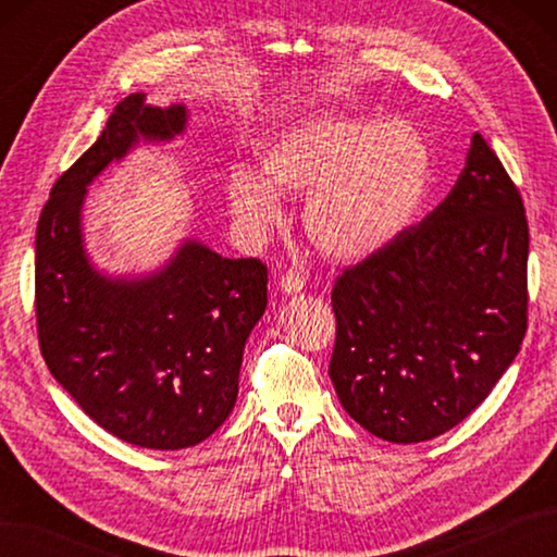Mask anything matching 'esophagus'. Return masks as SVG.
<instances>
[{
	"label": "esophagus",
	"instance_id": "1",
	"mask_svg": "<svg viewBox=\"0 0 557 557\" xmlns=\"http://www.w3.org/2000/svg\"><path fill=\"white\" fill-rule=\"evenodd\" d=\"M280 289L285 292V294H297V292L304 289V277L299 275V272L287 270L285 275L280 277Z\"/></svg>",
	"mask_w": 557,
	"mask_h": 557
}]
</instances>
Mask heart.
Here are the masks:
<instances>
[{
  "instance_id": "heart-1",
  "label": "heart",
  "mask_w": 557,
  "mask_h": 557,
  "mask_svg": "<svg viewBox=\"0 0 557 557\" xmlns=\"http://www.w3.org/2000/svg\"><path fill=\"white\" fill-rule=\"evenodd\" d=\"M431 186V148L413 124L315 114L272 132L256 172H230L227 203L239 232L260 242L282 220L275 194L306 196L304 230L318 251L359 260L417 222Z\"/></svg>"
}]
</instances>
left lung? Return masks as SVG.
Masks as SVG:
<instances>
[{
    "instance_id": "1",
    "label": "left lung",
    "mask_w": 557,
    "mask_h": 557,
    "mask_svg": "<svg viewBox=\"0 0 557 557\" xmlns=\"http://www.w3.org/2000/svg\"><path fill=\"white\" fill-rule=\"evenodd\" d=\"M529 224L481 134L447 198L335 280L330 377L349 417L389 443L465 421L527 333Z\"/></svg>"
}]
</instances>
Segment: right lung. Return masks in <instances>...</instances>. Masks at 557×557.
Segmentation results:
<instances>
[{"mask_svg":"<svg viewBox=\"0 0 557 557\" xmlns=\"http://www.w3.org/2000/svg\"><path fill=\"white\" fill-rule=\"evenodd\" d=\"M186 108L124 98L100 138L59 176L35 236V318L47 369L124 443L182 449L215 433L239 393L244 345L268 306V268L184 242L146 277H104L83 248L88 184L140 138L170 140Z\"/></svg>","mask_w":557,"mask_h":557,"instance_id":"add662e5","label":"right lung"}]
</instances>
